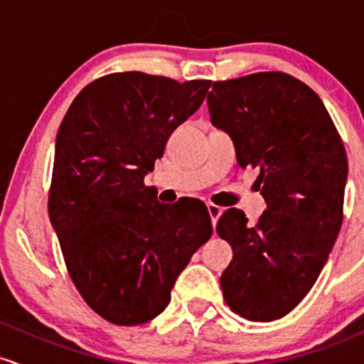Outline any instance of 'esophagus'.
<instances>
[{
    "label": "esophagus",
    "mask_w": 364,
    "mask_h": 364,
    "mask_svg": "<svg viewBox=\"0 0 364 364\" xmlns=\"http://www.w3.org/2000/svg\"><path fill=\"white\" fill-rule=\"evenodd\" d=\"M208 213H210V216H211V223H213V227H215L216 222H218V218H220V216H222L223 210H222V208H220V206H216V204L210 203V204H208Z\"/></svg>",
    "instance_id": "1"
}]
</instances>
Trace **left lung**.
I'll return each mask as SVG.
<instances>
[{
    "instance_id": "left-lung-1",
    "label": "left lung",
    "mask_w": 364,
    "mask_h": 364,
    "mask_svg": "<svg viewBox=\"0 0 364 364\" xmlns=\"http://www.w3.org/2000/svg\"><path fill=\"white\" fill-rule=\"evenodd\" d=\"M211 124L234 142L240 168L258 170L267 210L249 225L230 208L216 232L234 258L220 279L230 309L279 320L311 291L342 225L347 156L323 101L282 72L213 82Z\"/></svg>"
}]
</instances>
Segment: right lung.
<instances>
[{"label":"right lung","mask_w":364,"mask_h":364,"mask_svg":"<svg viewBox=\"0 0 364 364\" xmlns=\"http://www.w3.org/2000/svg\"><path fill=\"white\" fill-rule=\"evenodd\" d=\"M210 85L112 73L85 85L61 122L50 220L80 296L112 323L158 316L213 232L204 203L170 206L144 186L171 132L198 112Z\"/></svg>","instance_id":"1"}]
</instances>
